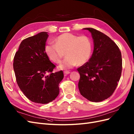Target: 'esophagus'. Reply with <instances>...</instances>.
Returning a JSON list of instances; mask_svg holds the SVG:
<instances>
[{
    "instance_id": "1",
    "label": "esophagus",
    "mask_w": 134,
    "mask_h": 134,
    "mask_svg": "<svg viewBox=\"0 0 134 134\" xmlns=\"http://www.w3.org/2000/svg\"><path fill=\"white\" fill-rule=\"evenodd\" d=\"M64 73L65 74H70V71H64Z\"/></svg>"
}]
</instances>
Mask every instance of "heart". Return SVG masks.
Wrapping results in <instances>:
<instances>
[{
  "instance_id": "1",
  "label": "heart",
  "mask_w": 134,
  "mask_h": 134,
  "mask_svg": "<svg viewBox=\"0 0 134 134\" xmlns=\"http://www.w3.org/2000/svg\"><path fill=\"white\" fill-rule=\"evenodd\" d=\"M50 43L45 50L49 58L56 64H59L65 56L66 57L61 64L63 69H70L77 64L82 65L90 59L92 51V43L87 36H77L71 33H64Z\"/></svg>"
}]
</instances>
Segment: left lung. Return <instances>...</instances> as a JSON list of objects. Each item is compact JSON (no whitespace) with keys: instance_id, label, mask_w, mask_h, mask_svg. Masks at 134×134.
Listing matches in <instances>:
<instances>
[{"instance_id":"8db88e82","label":"left lung","mask_w":134,"mask_h":134,"mask_svg":"<svg viewBox=\"0 0 134 134\" xmlns=\"http://www.w3.org/2000/svg\"><path fill=\"white\" fill-rule=\"evenodd\" d=\"M90 31L94 42V50L89 62L77 69L81 95L92 102H98L112 95L118 85L122 68V56L119 47L105 34L92 28Z\"/></svg>"}]
</instances>
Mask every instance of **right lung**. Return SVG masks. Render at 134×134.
I'll return each instance as SVG.
<instances>
[{
  "mask_svg": "<svg viewBox=\"0 0 134 134\" xmlns=\"http://www.w3.org/2000/svg\"><path fill=\"white\" fill-rule=\"evenodd\" d=\"M48 36L47 32H42L24 39L14 57L18 86L28 99L37 103L46 104L54 100L64 78L62 70L53 72L56 66L45 51ZM47 73L49 74L46 76Z\"/></svg>",
  "mask_w": 134,
  "mask_h": 134,
  "instance_id": "obj_1",
  "label": "right lung"
}]
</instances>
